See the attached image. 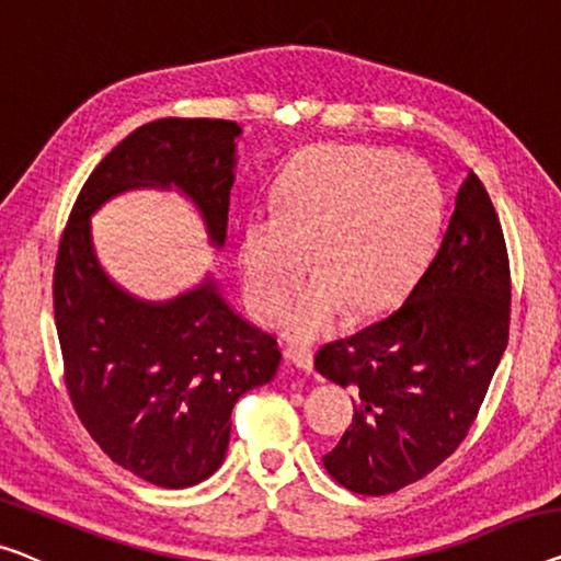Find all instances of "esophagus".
Listing matches in <instances>:
<instances>
[{
  "mask_svg": "<svg viewBox=\"0 0 561 561\" xmlns=\"http://www.w3.org/2000/svg\"><path fill=\"white\" fill-rule=\"evenodd\" d=\"M284 357H287V363L295 365L297 370H302V373H312L314 370V355L309 353V350L287 347V353H284Z\"/></svg>",
  "mask_w": 561,
  "mask_h": 561,
  "instance_id": "1",
  "label": "esophagus"
}]
</instances>
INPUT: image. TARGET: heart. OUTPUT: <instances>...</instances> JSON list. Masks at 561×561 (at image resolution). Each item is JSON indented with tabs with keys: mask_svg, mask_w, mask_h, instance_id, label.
Listing matches in <instances>:
<instances>
[{
	"mask_svg": "<svg viewBox=\"0 0 561 561\" xmlns=\"http://www.w3.org/2000/svg\"><path fill=\"white\" fill-rule=\"evenodd\" d=\"M274 204L241 229V287L259 320H274L312 252L320 277L284 317V334L302 345L337 328L350 305L360 314L396 305L428 262L443 216L428 165L367 146L307 150L279 179Z\"/></svg>",
	"mask_w": 561,
	"mask_h": 561,
	"instance_id": "1",
	"label": "heart"
}]
</instances>
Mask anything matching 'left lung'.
Segmentation results:
<instances>
[{
  "label": "left lung",
  "mask_w": 561,
  "mask_h": 561,
  "mask_svg": "<svg viewBox=\"0 0 561 561\" xmlns=\"http://www.w3.org/2000/svg\"><path fill=\"white\" fill-rule=\"evenodd\" d=\"M508 302L504 231L471 171L405 302L317 353V373L355 392L353 423L322 458L334 481L386 496L454 454L506 350Z\"/></svg>",
  "instance_id": "8db88e82"
}]
</instances>
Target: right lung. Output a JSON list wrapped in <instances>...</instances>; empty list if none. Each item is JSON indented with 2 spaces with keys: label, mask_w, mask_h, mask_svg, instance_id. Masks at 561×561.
I'll use <instances>...</instances> for the list:
<instances>
[{
  "label": "right lung",
  "mask_w": 561,
  "mask_h": 561,
  "mask_svg": "<svg viewBox=\"0 0 561 561\" xmlns=\"http://www.w3.org/2000/svg\"><path fill=\"white\" fill-rule=\"evenodd\" d=\"M239 136L231 121L140 125L90 173L57 252L55 324L75 413L115 463L163 489L196 486L221 466L233 405L277 375L282 353L211 274L161 302L130 295L100 264L90 219L125 191L175 188L221 249Z\"/></svg>",
  "instance_id": "add662e5"
}]
</instances>
